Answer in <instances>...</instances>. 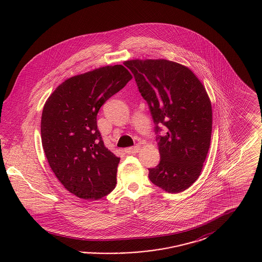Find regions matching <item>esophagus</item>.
<instances>
[{"label": "esophagus", "instance_id": "34e87169", "mask_svg": "<svg viewBox=\"0 0 262 262\" xmlns=\"http://www.w3.org/2000/svg\"><path fill=\"white\" fill-rule=\"evenodd\" d=\"M140 150V145H136L134 147H128V148H125V153L127 154H136L138 151Z\"/></svg>", "mask_w": 262, "mask_h": 262}]
</instances>
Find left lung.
<instances>
[{"label":"left lung","instance_id":"1","mask_svg":"<svg viewBox=\"0 0 262 262\" xmlns=\"http://www.w3.org/2000/svg\"><path fill=\"white\" fill-rule=\"evenodd\" d=\"M147 101L161 160L150 168V181L169 193L186 190L200 177L210 147L212 107L206 89L186 66L165 59L125 61Z\"/></svg>","mask_w":262,"mask_h":262}]
</instances>
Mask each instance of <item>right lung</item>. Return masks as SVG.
<instances>
[{"label": "right lung", "mask_w": 262, "mask_h": 262, "mask_svg": "<svg viewBox=\"0 0 262 262\" xmlns=\"http://www.w3.org/2000/svg\"><path fill=\"white\" fill-rule=\"evenodd\" d=\"M133 78L122 64L66 79L44 104L41 140L52 171L82 200H97L116 187L120 158L105 147L97 128L101 106Z\"/></svg>", "instance_id": "obj_1"}]
</instances>
